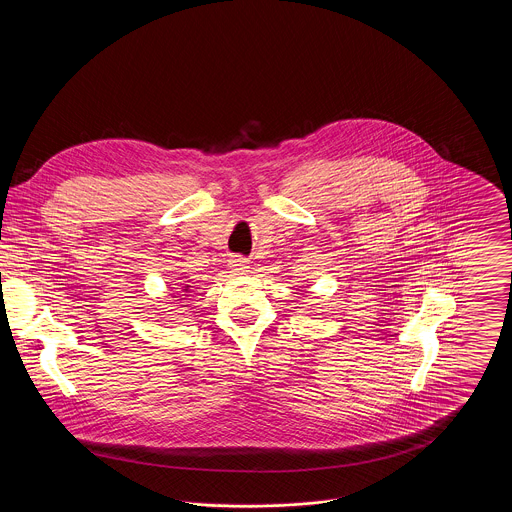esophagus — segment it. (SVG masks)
<instances>
[{"mask_svg": "<svg viewBox=\"0 0 512 512\" xmlns=\"http://www.w3.org/2000/svg\"><path fill=\"white\" fill-rule=\"evenodd\" d=\"M230 263H232V267H234V270H238V272H245V270L249 268L247 267L249 263L245 261L244 257H236V259H232Z\"/></svg>", "mask_w": 512, "mask_h": 512, "instance_id": "1", "label": "esophagus"}]
</instances>
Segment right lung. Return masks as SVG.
I'll use <instances>...</instances> for the list:
<instances>
[{"label": "right lung", "instance_id": "obj_1", "mask_svg": "<svg viewBox=\"0 0 512 512\" xmlns=\"http://www.w3.org/2000/svg\"><path fill=\"white\" fill-rule=\"evenodd\" d=\"M178 286H180V288H176V290H180V292L176 293H188V290L192 288V286H188V284H178Z\"/></svg>", "mask_w": 512, "mask_h": 512}]
</instances>
